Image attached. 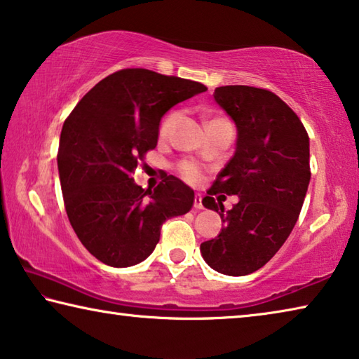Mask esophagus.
<instances>
[{
    "mask_svg": "<svg viewBox=\"0 0 359 359\" xmlns=\"http://www.w3.org/2000/svg\"><path fill=\"white\" fill-rule=\"evenodd\" d=\"M194 208H197V210L203 208V202H202L201 194H196V197H194Z\"/></svg>",
    "mask_w": 359,
    "mask_h": 359,
    "instance_id": "1",
    "label": "esophagus"
}]
</instances>
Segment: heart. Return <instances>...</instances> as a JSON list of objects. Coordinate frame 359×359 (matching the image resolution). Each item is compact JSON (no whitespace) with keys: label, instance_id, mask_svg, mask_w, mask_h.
Masks as SVG:
<instances>
[{"label":"heart","instance_id":"1","mask_svg":"<svg viewBox=\"0 0 359 359\" xmlns=\"http://www.w3.org/2000/svg\"><path fill=\"white\" fill-rule=\"evenodd\" d=\"M176 116H178L176 113H170V114L165 116V119L162 121V124H161V135H162V137H165V135L170 132V128H172L173 122L176 121ZM178 172H180L181 176H183V180L187 181V183H191V184L201 183L202 170H201V167L197 165V163L189 162V161L181 162L178 165Z\"/></svg>","mask_w":359,"mask_h":359}]
</instances>
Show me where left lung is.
Here are the masks:
<instances>
[{
	"instance_id": "left-lung-1",
	"label": "left lung",
	"mask_w": 359,
	"mask_h": 359,
	"mask_svg": "<svg viewBox=\"0 0 359 359\" xmlns=\"http://www.w3.org/2000/svg\"><path fill=\"white\" fill-rule=\"evenodd\" d=\"M213 97L235 122L237 143L202 201L224 226L201 252L216 272L242 277L266 266L290 237L310 183V143L301 119L273 92L224 86ZM219 191L239 197L226 214L212 197Z\"/></svg>"
}]
</instances>
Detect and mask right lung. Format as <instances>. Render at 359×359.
I'll list each match as a JSON object with an SVG mask.
<instances>
[{"label":"right lung","instance_id":"obj_1","mask_svg":"<svg viewBox=\"0 0 359 359\" xmlns=\"http://www.w3.org/2000/svg\"><path fill=\"white\" fill-rule=\"evenodd\" d=\"M205 90L201 82L127 68L100 81L65 121L57 156L65 210L98 261L140 264L154 251L163 222L192 208L194 191L176 176L143 189L132 173L157 146L162 116Z\"/></svg>","mask_w":359,"mask_h":359}]
</instances>
